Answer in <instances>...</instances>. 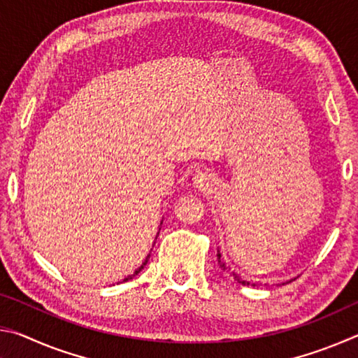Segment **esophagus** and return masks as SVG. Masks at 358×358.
Returning <instances> with one entry per match:
<instances>
[{"instance_id":"34e87169","label":"esophagus","mask_w":358,"mask_h":358,"mask_svg":"<svg viewBox=\"0 0 358 358\" xmlns=\"http://www.w3.org/2000/svg\"><path fill=\"white\" fill-rule=\"evenodd\" d=\"M215 185V177L208 171H199L194 175V186L201 191H207Z\"/></svg>"}]
</instances>
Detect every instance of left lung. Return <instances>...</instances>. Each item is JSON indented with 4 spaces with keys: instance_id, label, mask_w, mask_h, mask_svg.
I'll return each instance as SVG.
<instances>
[{
    "instance_id": "left-lung-1",
    "label": "left lung",
    "mask_w": 358,
    "mask_h": 358,
    "mask_svg": "<svg viewBox=\"0 0 358 358\" xmlns=\"http://www.w3.org/2000/svg\"><path fill=\"white\" fill-rule=\"evenodd\" d=\"M217 262H220V266H221V268H222L224 271H226L227 275L232 276L234 280L238 281L240 284H243V286H262V284H264V281L254 280V278L246 276V275L243 273V271L238 270V268H235V266H232L230 264H227L226 260L222 259L221 251H217Z\"/></svg>"
}]
</instances>
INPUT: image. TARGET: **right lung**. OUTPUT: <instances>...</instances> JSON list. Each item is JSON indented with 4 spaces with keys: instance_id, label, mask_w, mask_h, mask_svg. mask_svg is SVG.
Wrapping results in <instances>:
<instances>
[{
    "instance_id": "obj_1",
    "label": "right lung",
    "mask_w": 358,
    "mask_h": 358,
    "mask_svg": "<svg viewBox=\"0 0 358 358\" xmlns=\"http://www.w3.org/2000/svg\"><path fill=\"white\" fill-rule=\"evenodd\" d=\"M148 257H150V256H148ZM148 257H147V259H145V262H143V264H142L141 266H138V268H137V270L134 271V275H129L128 278H126V280H124V281H128V280H132V278H134V276H136V275L138 273V271H142V268H143V266H145V265H147V262H148Z\"/></svg>"
}]
</instances>
